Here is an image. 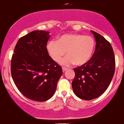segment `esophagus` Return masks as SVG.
Masks as SVG:
<instances>
[{"instance_id": "34e87169", "label": "esophagus", "mask_w": 124, "mask_h": 124, "mask_svg": "<svg viewBox=\"0 0 124 124\" xmlns=\"http://www.w3.org/2000/svg\"><path fill=\"white\" fill-rule=\"evenodd\" d=\"M62 71H63V72H64V71H65L66 70H67V68H66V67H62Z\"/></svg>"}]
</instances>
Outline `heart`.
Wrapping results in <instances>:
<instances>
[{
	"label": "heart",
	"mask_w": 124,
	"mask_h": 124,
	"mask_svg": "<svg viewBox=\"0 0 124 124\" xmlns=\"http://www.w3.org/2000/svg\"><path fill=\"white\" fill-rule=\"evenodd\" d=\"M46 48L54 62H59L66 54L68 56L60 61L61 64L70 66L74 63L80 66L86 64L92 58L95 49V42L90 36L66 34L61 36L57 41H49Z\"/></svg>",
	"instance_id": "b5f03b06"
}]
</instances>
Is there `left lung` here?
<instances>
[{"instance_id": "1", "label": "left lung", "mask_w": 124, "mask_h": 124, "mask_svg": "<svg viewBox=\"0 0 124 124\" xmlns=\"http://www.w3.org/2000/svg\"><path fill=\"white\" fill-rule=\"evenodd\" d=\"M96 40L93 55L86 64L74 69L72 88L82 99L98 98L106 91L114 77L115 60L111 45L103 37L91 31Z\"/></svg>"}]
</instances>
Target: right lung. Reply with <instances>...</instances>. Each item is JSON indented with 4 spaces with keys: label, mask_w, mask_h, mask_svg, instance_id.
<instances>
[{
    "label": "right lung",
    "mask_w": 124,
    "mask_h": 124,
    "mask_svg": "<svg viewBox=\"0 0 124 124\" xmlns=\"http://www.w3.org/2000/svg\"><path fill=\"white\" fill-rule=\"evenodd\" d=\"M50 32L34 31L21 37L11 60L16 86L28 99L44 102L55 92L62 68L49 55L46 44Z\"/></svg>",
    "instance_id": "obj_1"
}]
</instances>
